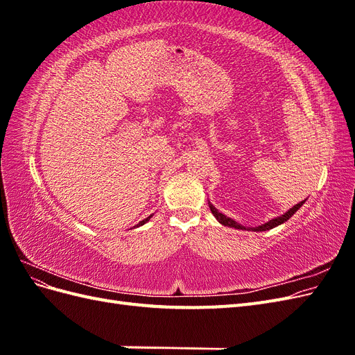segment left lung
<instances>
[{
  "label": "left lung",
  "mask_w": 355,
  "mask_h": 355,
  "mask_svg": "<svg viewBox=\"0 0 355 355\" xmlns=\"http://www.w3.org/2000/svg\"><path fill=\"white\" fill-rule=\"evenodd\" d=\"M304 202H305V200H304V201H300V202H297L296 206H293L292 209L287 210L284 214H282V216H278V218H275V219L268 220L266 223L259 225V227H254V228H245V227H243V225H240V223L235 222L234 219H231V218H228V216H225V214H223V213H220L216 207H214L210 201H209V207H210V211L214 214V218H216L222 225H225V227L235 228V230H247V231H256V232H259V231H268V230H272V228L278 227V225H282V223H284L286 220H288V219L292 218L293 214H295L300 207L304 206Z\"/></svg>",
  "instance_id": "1"
}]
</instances>
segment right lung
Segmentation results:
<instances>
[{
    "label": "right lung",
    "mask_w": 355,
    "mask_h": 355,
    "mask_svg": "<svg viewBox=\"0 0 355 355\" xmlns=\"http://www.w3.org/2000/svg\"><path fill=\"white\" fill-rule=\"evenodd\" d=\"M151 216H153V214H151ZM151 216H148L146 219H144V220H141V222H139V225H137V227H142V225H144V223H146V222H148L149 219H151Z\"/></svg>",
    "instance_id": "obj_1"
}]
</instances>
